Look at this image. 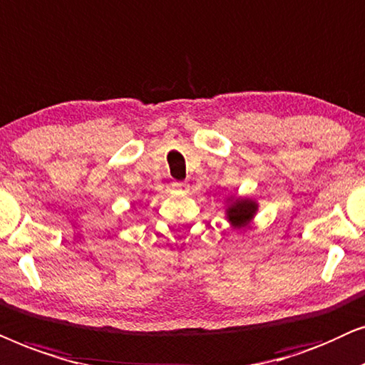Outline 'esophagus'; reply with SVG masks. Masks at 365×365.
I'll list each match as a JSON object with an SVG mask.
<instances>
[{"label": "esophagus", "mask_w": 365, "mask_h": 365, "mask_svg": "<svg viewBox=\"0 0 365 365\" xmlns=\"http://www.w3.org/2000/svg\"><path fill=\"white\" fill-rule=\"evenodd\" d=\"M172 187L175 188V190H178V192H187L188 190V185H187L185 182H173Z\"/></svg>", "instance_id": "esophagus-1"}]
</instances>
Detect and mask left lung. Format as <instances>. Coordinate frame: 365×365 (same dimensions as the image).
I'll return each mask as SVG.
<instances>
[{
  "instance_id": "8db88e82",
  "label": "left lung",
  "mask_w": 365,
  "mask_h": 365,
  "mask_svg": "<svg viewBox=\"0 0 365 365\" xmlns=\"http://www.w3.org/2000/svg\"><path fill=\"white\" fill-rule=\"evenodd\" d=\"M257 208H259V205L252 198H233L230 205L227 207L228 222H230L232 227H245L254 218Z\"/></svg>"
}]
</instances>
